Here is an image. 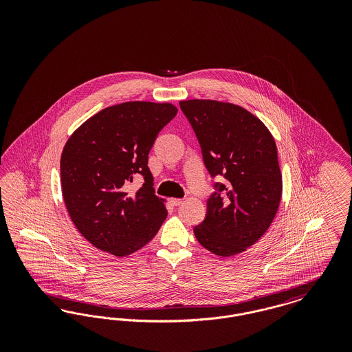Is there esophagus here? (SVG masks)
<instances>
[{
	"mask_svg": "<svg viewBox=\"0 0 352 352\" xmlns=\"http://www.w3.org/2000/svg\"><path fill=\"white\" fill-rule=\"evenodd\" d=\"M170 203H171L173 206H181V204L184 203V199H179V198H173V199H170Z\"/></svg>",
	"mask_w": 352,
	"mask_h": 352,
	"instance_id": "1",
	"label": "esophagus"
}]
</instances>
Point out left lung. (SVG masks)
<instances>
[{"label":"left lung","mask_w":352,"mask_h":352,"mask_svg":"<svg viewBox=\"0 0 352 352\" xmlns=\"http://www.w3.org/2000/svg\"><path fill=\"white\" fill-rule=\"evenodd\" d=\"M179 105L210 175L226 179L214 184L206 218L194 227L195 237L221 257L244 252L267 232L281 201L274 138L254 115L231 102L194 99Z\"/></svg>","instance_id":"obj_1"}]
</instances>
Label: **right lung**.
I'll return each instance as SVG.
<instances>
[{
  "label": "right lung",
  "instance_id": "obj_1",
  "mask_svg": "<svg viewBox=\"0 0 352 352\" xmlns=\"http://www.w3.org/2000/svg\"><path fill=\"white\" fill-rule=\"evenodd\" d=\"M177 112L170 102L128 101L88 118L68 138L60 158L63 199L78 231L100 251L118 257L138 251L168 217L148 158ZM137 173L144 184L129 193Z\"/></svg>",
  "mask_w": 352,
  "mask_h": 352
}]
</instances>
